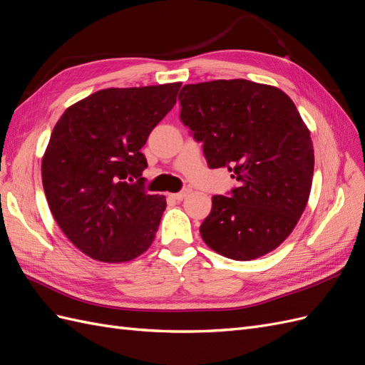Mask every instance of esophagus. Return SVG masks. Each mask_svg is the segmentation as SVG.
<instances>
[{
    "label": "esophagus",
    "instance_id": "34e87169",
    "mask_svg": "<svg viewBox=\"0 0 365 365\" xmlns=\"http://www.w3.org/2000/svg\"><path fill=\"white\" fill-rule=\"evenodd\" d=\"M190 192H192V189H189V187H185V189H182V190H181V192H178V193H173L172 196L175 197L176 201H182L184 197H187V196L190 195Z\"/></svg>",
    "mask_w": 365,
    "mask_h": 365
}]
</instances>
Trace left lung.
<instances>
[{
	"label": "left lung",
	"instance_id": "left-lung-1",
	"mask_svg": "<svg viewBox=\"0 0 365 365\" xmlns=\"http://www.w3.org/2000/svg\"><path fill=\"white\" fill-rule=\"evenodd\" d=\"M180 118L210 169L239 187L212 197L200 233L213 251L252 260L277 248L303 215L314 176L311 132L291 98L245 79L184 85Z\"/></svg>",
	"mask_w": 365,
	"mask_h": 365
}]
</instances>
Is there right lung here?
I'll return each instance as SVG.
<instances>
[{
  "mask_svg": "<svg viewBox=\"0 0 365 365\" xmlns=\"http://www.w3.org/2000/svg\"><path fill=\"white\" fill-rule=\"evenodd\" d=\"M180 88L101 90L70 106L54 126L42 158L43 192L63 235L91 259L129 262L152 245L165 196L143 187L141 148Z\"/></svg>",
  "mask_w": 365,
  "mask_h": 365,
  "instance_id": "obj_1",
  "label": "right lung"
}]
</instances>
